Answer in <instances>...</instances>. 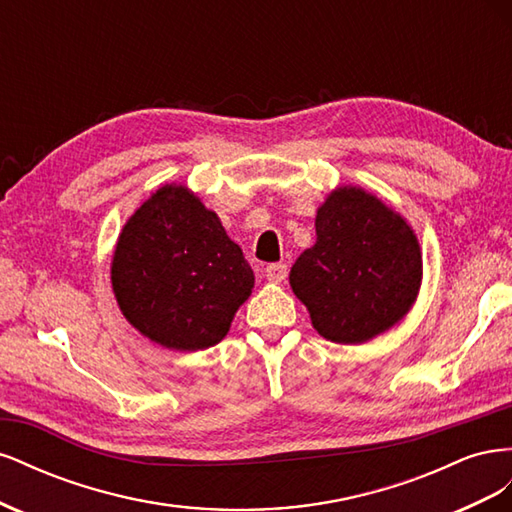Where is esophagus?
Masks as SVG:
<instances>
[{
    "label": "esophagus",
    "mask_w": 512,
    "mask_h": 512,
    "mask_svg": "<svg viewBox=\"0 0 512 512\" xmlns=\"http://www.w3.org/2000/svg\"><path fill=\"white\" fill-rule=\"evenodd\" d=\"M265 275H267V280H271V282H284L286 275H288V267L284 265V262H273V265H267Z\"/></svg>",
    "instance_id": "34e87169"
}]
</instances>
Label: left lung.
I'll use <instances>...</instances> for the list:
<instances>
[{"mask_svg": "<svg viewBox=\"0 0 512 512\" xmlns=\"http://www.w3.org/2000/svg\"><path fill=\"white\" fill-rule=\"evenodd\" d=\"M421 275L406 220L361 188H337L318 209L316 243L292 265L290 286L322 337L363 344L408 314Z\"/></svg>", "mask_w": 512, "mask_h": 512, "instance_id": "8db88e82", "label": "left lung"}]
</instances>
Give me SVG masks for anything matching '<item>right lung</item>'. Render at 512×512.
I'll use <instances>...</instances> for the list:
<instances>
[{
    "mask_svg": "<svg viewBox=\"0 0 512 512\" xmlns=\"http://www.w3.org/2000/svg\"><path fill=\"white\" fill-rule=\"evenodd\" d=\"M123 316L151 342L205 350L228 333L254 271L218 215L164 185L123 226L111 267Z\"/></svg>",
    "mask_w": 512,
    "mask_h": 512,
    "instance_id": "add662e5",
    "label": "right lung"
}]
</instances>
